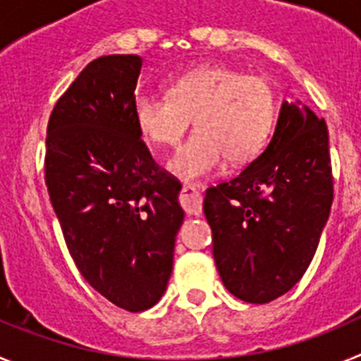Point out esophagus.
Wrapping results in <instances>:
<instances>
[{"instance_id":"esophagus-1","label":"esophagus","mask_w":361,"mask_h":361,"mask_svg":"<svg viewBox=\"0 0 361 361\" xmlns=\"http://www.w3.org/2000/svg\"><path fill=\"white\" fill-rule=\"evenodd\" d=\"M180 206L188 215H200L202 213V197H200L199 190L191 184H186L180 193Z\"/></svg>"}]
</instances>
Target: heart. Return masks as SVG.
Segmentation results:
<instances>
[{"label": "heart", "mask_w": 361, "mask_h": 361, "mask_svg": "<svg viewBox=\"0 0 361 361\" xmlns=\"http://www.w3.org/2000/svg\"><path fill=\"white\" fill-rule=\"evenodd\" d=\"M276 95L267 79L231 66H199L175 78L166 95L139 92L133 119L145 139L175 146L193 119L195 133L177 149L168 170L197 183L229 164L250 162L262 152L275 124Z\"/></svg>", "instance_id": "obj_1"}]
</instances>
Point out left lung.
Segmentation results:
<instances>
[{
	"label": "left lung",
	"instance_id": "left-lung-1",
	"mask_svg": "<svg viewBox=\"0 0 361 361\" xmlns=\"http://www.w3.org/2000/svg\"><path fill=\"white\" fill-rule=\"evenodd\" d=\"M333 204L324 119L283 101L269 145L235 178L206 190L213 258L231 295L267 304L304 276Z\"/></svg>",
	"mask_w": 361,
	"mask_h": 361
}]
</instances>
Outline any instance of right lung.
<instances>
[{
	"mask_svg": "<svg viewBox=\"0 0 361 361\" xmlns=\"http://www.w3.org/2000/svg\"><path fill=\"white\" fill-rule=\"evenodd\" d=\"M142 57L94 59L52 110L44 180L85 280L117 307L155 305L173 269L183 190L159 170L133 119Z\"/></svg>",
	"mask_w": 361,
	"mask_h": 361,
	"instance_id": "obj_1",
	"label": "right lung"
}]
</instances>
